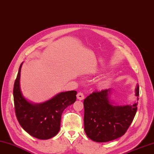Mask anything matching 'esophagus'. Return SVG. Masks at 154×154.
<instances>
[{
    "instance_id": "1",
    "label": "esophagus",
    "mask_w": 154,
    "mask_h": 154,
    "mask_svg": "<svg viewBox=\"0 0 154 154\" xmlns=\"http://www.w3.org/2000/svg\"><path fill=\"white\" fill-rule=\"evenodd\" d=\"M77 98L80 100H83L84 99V94L82 92H78L77 94Z\"/></svg>"
}]
</instances>
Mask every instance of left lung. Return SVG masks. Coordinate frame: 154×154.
I'll return each mask as SVG.
<instances>
[{
    "instance_id": "1",
    "label": "left lung",
    "mask_w": 154,
    "mask_h": 154,
    "mask_svg": "<svg viewBox=\"0 0 154 154\" xmlns=\"http://www.w3.org/2000/svg\"><path fill=\"white\" fill-rule=\"evenodd\" d=\"M111 92L110 88L94 92L84 100V131L96 142H107L123 136L136 114L138 103L114 106L109 100ZM135 92L138 100V84Z\"/></svg>"
}]
</instances>
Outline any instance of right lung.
Returning a JSON list of instances; mask_svg holds the SVG:
<instances>
[{"label": "right lung", "instance_id": "obj_1", "mask_svg": "<svg viewBox=\"0 0 154 154\" xmlns=\"http://www.w3.org/2000/svg\"><path fill=\"white\" fill-rule=\"evenodd\" d=\"M19 67L14 84L13 96L15 113L23 129L36 138L48 140L55 136L60 128L62 112L76 100L75 90L61 92L51 100L40 103H32L23 96L20 87Z\"/></svg>", "mask_w": 154, "mask_h": 154}]
</instances>
